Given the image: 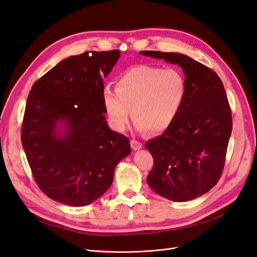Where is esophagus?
<instances>
[{
    "instance_id": "1",
    "label": "esophagus",
    "mask_w": 257,
    "mask_h": 257,
    "mask_svg": "<svg viewBox=\"0 0 257 257\" xmlns=\"http://www.w3.org/2000/svg\"><path fill=\"white\" fill-rule=\"evenodd\" d=\"M130 144H131V148L133 150H140L143 148V144L137 140H131Z\"/></svg>"
}]
</instances>
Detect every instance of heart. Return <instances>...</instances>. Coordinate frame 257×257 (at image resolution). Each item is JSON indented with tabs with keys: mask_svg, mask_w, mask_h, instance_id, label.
<instances>
[{
	"mask_svg": "<svg viewBox=\"0 0 257 257\" xmlns=\"http://www.w3.org/2000/svg\"><path fill=\"white\" fill-rule=\"evenodd\" d=\"M185 97V80L175 69L141 64L130 67L116 80V88L103 90V103L114 129L123 131L137 117L140 131L159 133L176 118Z\"/></svg>",
	"mask_w": 257,
	"mask_h": 257,
	"instance_id": "obj_1",
	"label": "heart"
}]
</instances>
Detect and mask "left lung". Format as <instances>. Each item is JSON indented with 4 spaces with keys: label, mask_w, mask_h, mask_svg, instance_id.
<instances>
[{
    "label": "left lung",
    "mask_w": 257,
    "mask_h": 257,
    "mask_svg": "<svg viewBox=\"0 0 257 257\" xmlns=\"http://www.w3.org/2000/svg\"><path fill=\"white\" fill-rule=\"evenodd\" d=\"M141 54L178 64L185 75V97L171 126L148 141L153 168L147 181L159 196L184 202L206 194L224 169L232 116L217 73L179 53Z\"/></svg>",
    "instance_id": "left-lung-1"
}]
</instances>
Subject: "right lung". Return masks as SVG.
<instances>
[{
    "instance_id": "obj_1",
    "label": "right lung",
    "mask_w": 257,
    "mask_h": 257,
    "mask_svg": "<svg viewBox=\"0 0 257 257\" xmlns=\"http://www.w3.org/2000/svg\"><path fill=\"white\" fill-rule=\"evenodd\" d=\"M119 51L85 52L60 61L33 84L22 145L38 187L54 201L84 206L112 183L129 140L107 125L103 78ZM64 127L58 132V127Z\"/></svg>"
}]
</instances>
